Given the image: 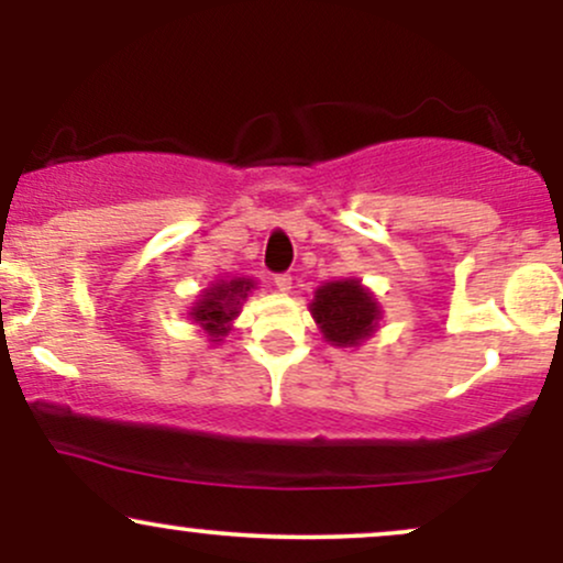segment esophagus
<instances>
[{"mask_svg": "<svg viewBox=\"0 0 563 563\" xmlns=\"http://www.w3.org/2000/svg\"><path fill=\"white\" fill-rule=\"evenodd\" d=\"M275 286H277V290H283V294H288V290L294 288V277H290L288 273L275 275Z\"/></svg>", "mask_w": 563, "mask_h": 563, "instance_id": "34e87169", "label": "esophagus"}]
</instances>
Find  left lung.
Instances as JSON below:
<instances>
[{"label":"left lung","mask_w":563,"mask_h":563,"mask_svg":"<svg viewBox=\"0 0 563 563\" xmlns=\"http://www.w3.org/2000/svg\"><path fill=\"white\" fill-rule=\"evenodd\" d=\"M309 312L333 346H360L376 333L380 320L376 296L360 280H333L320 286Z\"/></svg>","instance_id":"8db88e82"}]
</instances>
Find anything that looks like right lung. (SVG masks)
Here are the masks:
<instances>
[{
  "label": "right lung",
  "instance_id": "1",
  "mask_svg": "<svg viewBox=\"0 0 563 563\" xmlns=\"http://www.w3.org/2000/svg\"><path fill=\"white\" fill-rule=\"evenodd\" d=\"M254 280L249 277H232V280L211 283L203 294L198 296L196 307L190 309L192 322H198L211 341H222L228 335L232 320L241 312V303L249 299Z\"/></svg>",
  "mask_w": 563,
  "mask_h": 563
}]
</instances>
